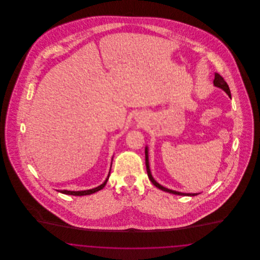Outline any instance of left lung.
Listing matches in <instances>:
<instances>
[{"mask_svg":"<svg viewBox=\"0 0 260 260\" xmlns=\"http://www.w3.org/2000/svg\"><path fill=\"white\" fill-rule=\"evenodd\" d=\"M213 85H214L215 87H219V88L223 89V90L229 95V98H231L230 88L228 87L227 83L225 82V80H224L222 77L218 74V73H215V74H214ZM145 164H146V170H147V174H148L149 179L151 180V182H152L154 185L156 186L157 188L161 189V190L165 191V192H169V193H172V194H174V195H179V196H197L198 194H200V193H182V192H178V191H174V190L168 189V188L161 186V184H159V183L154 179V177H153L152 174H151L150 167H149L148 147H147V146H146V148H145Z\"/></svg>","mask_w":260,"mask_h":260,"instance_id":"left-lung-1","label":"left lung"}]
</instances>
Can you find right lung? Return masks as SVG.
Instances as JSON below:
<instances>
[{"instance_id":"obj_1","label":"right lung","mask_w":260,"mask_h":260,"mask_svg":"<svg viewBox=\"0 0 260 260\" xmlns=\"http://www.w3.org/2000/svg\"><path fill=\"white\" fill-rule=\"evenodd\" d=\"M111 171V169H110ZM110 171L108 173V176L107 178L105 179V181L101 184V185L98 186L95 188H92V189H89V190H84V191H68V190H57L58 192H60L62 194H66V195H73V196H85V195H90V194H93L95 192H98L99 190L103 189V187L106 185L107 181H108V178L110 176Z\"/></svg>"}]
</instances>
